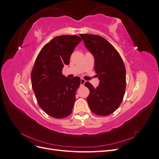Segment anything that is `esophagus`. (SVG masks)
Wrapping results in <instances>:
<instances>
[{
    "label": "esophagus",
    "mask_w": 159,
    "mask_h": 159,
    "mask_svg": "<svg viewBox=\"0 0 159 159\" xmlns=\"http://www.w3.org/2000/svg\"><path fill=\"white\" fill-rule=\"evenodd\" d=\"M85 83V80H84V79H81V80H80V84L81 85H84Z\"/></svg>",
    "instance_id": "1"
}]
</instances>
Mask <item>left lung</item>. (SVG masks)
<instances>
[{"label": "left lung", "mask_w": 159, "mask_h": 159, "mask_svg": "<svg viewBox=\"0 0 159 159\" xmlns=\"http://www.w3.org/2000/svg\"><path fill=\"white\" fill-rule=\"evenodd\" d=\"M85 46L93 56L95 71L99 80L95 88L87 81L89 89L87 102L91 111L100 116L113 113L121 104L126 88V70L118 52L104 38L94 34H80Z\"/></svg>", "instance_id": "left-lung-1"}]
</instances>
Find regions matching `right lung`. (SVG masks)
Instances as JSON below:
<instances>
[{
	"label": "right lung",
	"mask_w": 159,
	"mask_h": 159,
	"mask_svg": "<svg viewBox=\"0 0 159 159\" xmlns=\"http://www.w3.org/2000/svg\"><path fill=\"white\" fill-rule=\"evenodd\" d=\"M81 41L78 36H56L36 57L31 73L32 86L40 107L51 117L61 119L72 112L81 80L77 76L68 78L61 71Z\"/></svg>",
	"instance_id": "obj_1"
}]
</instances>
